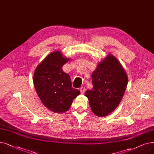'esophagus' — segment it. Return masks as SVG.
Returning a JSON list of instances; mask_svg holds the SVG:
<instances>
[{"label": "esophagus", "mask_w": 154, "mask_h": 154, "mask_svg": "<svg viewBox=\"0 0 154 154\" xmlns=\"http://www.w3.org/2000/svg\"><path fill=\"white\" fill-rule=\"evenodd\" d=\"M85 90H86V89H85V87H82L80 88V89H79V90H80L82 94H84V93H85Z\"/></svg>", "instance_id": "obj_1"}]
</instances>
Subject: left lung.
Masks as SVG:
<instances>
[{
    "label": "left lung",
    "mask_w": 154,
    "mask_h": 154,
    "mask_svg": "<svg viewBox=\"0 0 154 154\" xmlns=\"http://www.w3.org/2000/svg\"><path fill=\"white\" fill-rule=\"evenodd\" d=\"M93 88L85 92L91 109L95 115L103 117L118 106L126 90L128 76L120 63L109 55L98 64L91 76Z\"/></svg>",
    "instance_id": "obj_1"
}]
</instances>
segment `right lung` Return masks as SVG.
<instances>
[{"label": "right lung", "mask_w": 154, "mask_h": 154, "mask_svg": "<svg viewBox=\"0 0 154 154\" xmlns=\"http://www.w3.org/2000/svg\"><path fill=\"white\" fill-rule=\"evenodd\" d=\"M69 59L64 57L59 51L54 52L36 67L33 83L44 105L56 113L67 111L72 100L80 94L73 88L71 78L63 70V65Z\"/></svg>", "instance_id": "1"}]
</instances>
